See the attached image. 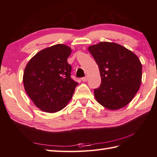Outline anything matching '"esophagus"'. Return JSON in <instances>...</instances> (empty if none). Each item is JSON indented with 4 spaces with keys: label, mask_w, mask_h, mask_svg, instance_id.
Returning <instances> with one entry per match:
<instances>
[{
    "label": "esophagus",
    "mask_w": 157,
    "mask_h": 157,
    "mask_svg": "<svg viewBox=\"0 0 157 157\" xmlns=\"http://www.w3.org/2000/svg\"><path fill=\"white\" fill-rule=\"evenodd\" d=\"M81 80L82 82H86L87 80V78H86V77H84V78H82Z\"/></svg>",
    "instance_id": "obj_1"
}]
</instances>
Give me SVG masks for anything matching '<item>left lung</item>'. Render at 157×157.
I'll return each instance as SVG.
<instances>
[{
    "label": "left lung",
    "mask_w": 157,
    "mask_h": 157,
    "mask_svg": "<svg viewBox=\"0 0 157 157\" xmlns=\"http://www.w3.org/2000/svg\"><path fill=\"white\" fill-rule=\"evenodd\" d=\"M98 65L99 88L94 89L98 102L111 110L125 107L140 88L142 64L134 52L120 44L100 42L89 47Z\"/></svg>",
    "instance_id": "1"
}]
</instances>
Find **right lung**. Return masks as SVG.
Instances as JSON below:
<instances>
[{
  "label": "right lung",
  "instance_id": "right-lung-1",
  "mask_svg": "<svg viewBox=\"0 0 157 157\" xmlns=\"http://www.w3.org/2000/svg\"><path fill=\"white\" fill-rule=\"evenodd\" d=\"M71 49L57 44L37 52L26 65L23 84L28 96L41 111L55 113L64 108L78 83L71 78L67 62Z\"/></svg>",
  "mask_w": 157,
  "mask_h": 157
}]
</instances>
